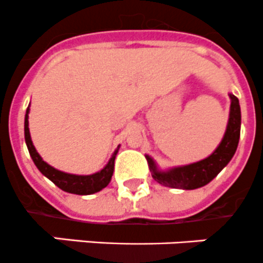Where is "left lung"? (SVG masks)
<instances>
[{"label":"left lung","mask_w":263,"mask_h":263,"mask_svg":"<svg viewBox=\"0 0 263 263\" xmlns=\"http://www.w3.org/2000/svg\"><path fill=\"white\" fill-rule=\"evenodd\" d=\"M230 98L231 108L227 130L216 150L203 160L171 168L168 171H159L153 158L146 155L148 168L155 181L168 187L193 190L209 184L230 163L237 148L238 139H240V126H241V110H240L238 99L232 93H230Z\"/></svg>","instance_id":"obj_1"}]
</instances>
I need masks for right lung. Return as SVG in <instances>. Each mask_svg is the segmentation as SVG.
<instances>
[{
	"mask_svg": "<svg viewBox=\"0 0 263 263\" xmlns=\"http://www.w3.org/2000/svg\"><path fill=\"white\" fill-rule=\"evenodd\" d=\"M28 113H30V105H28L27 110H26L25 117L26 144H27L28 153H30L33 163H35L37 170L40 171L45 177H48L53 184L57 185V186H59L60 189L64 190V192L71 193V194H79V196H88V194H93V193L96 192H100V190L104 189V187L109 184L110 179H112L113 170H115V159L117 153H119L120 146L115 150L112 158L108 161V164L105 165L102 171H99V172L93 173V175L81 176L61 172V171L50 167L48 163H45L42 159V156L39 155L37 151H36L35 146H33L32 141H31L30 129H28Z\"/></svg>",
	"mask_w": 263,
	"mask_h": 263,
	"instance_id": "right-lung-1",
	"label": "right lung"
}]
</instances>
